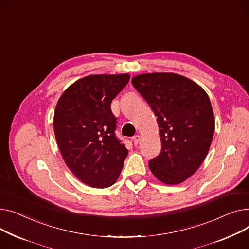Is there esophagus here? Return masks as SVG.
I'll list each match as a JSON object with an SVG mask.
<instances>
[{"label": "esophagus", "mask_w": 249, "mask_h": 249, "mask_svg": "<svg viewBox=\"0 0 249 249\" xmlns=\"http://www.w3.org/2000/svg\"><path fill=\"white\" fill-rule=\"evenodd\" d=\"M133 141H134L135 144H138V143L140 142V141H141V136H140V135H137V136H135V137L133 138Z\"/></svg>", "instance_id": "1"}]
</instances>
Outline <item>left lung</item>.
I'll return each mask as SVG.
<instances>
[{
  "instance_id": "left-lung-1",
  "label": "left lung",
  "mask_w": 249,
  "mask_h": 249,
  "mask_svg": "<svg viewBox=\"0 0 249 249\" xmlns=\"http://www.w3.org/2000/svg\"><path fill=\"white\" fill-rule=\"evenodd\" d=\"M150 105L159 124L162 151L150 160L158 180L184 182L205 160L215 121L209 96L201 86L175 73H145L131 80Z\"/></svg>"
}]
</instances>
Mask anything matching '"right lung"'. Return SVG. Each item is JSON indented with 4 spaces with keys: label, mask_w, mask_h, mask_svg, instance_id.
I'll return each instance as SVG.
<instances>
[{
    "label": "right lung",
    "mask_w": 249,
    "mask_h": 249,
    "mask_svg": "<svg viewBox=\"0 0 249 249\" xmlns=\"http://www.w3.org/2000/svg\"><path fill=\"white\" fill-rule=\"evenodd\" d=\"M129 80L128 74H98L71 84L54 112V133L64 162L84 184L107 188L118 180L127 156L116 138L110 104Z\"/></svg>",
    "instance_id": "1"
}]
</instances>
